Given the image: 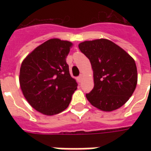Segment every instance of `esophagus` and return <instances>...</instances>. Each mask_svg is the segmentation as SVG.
<instances>
[{"label":"esophagus","instance_id":"1","mask_svg":"<svg viewBox=\"0 0 151 151\" xmlns=\"http://www.w3.org/2000/svg\"><path fill=\"white\" fill-rule=\"evenodd\" d=\"M82 74H80V75L78 77V81L79 82H81L82 81Z\"/></svg>","mask_w":151,"mask_h":151}]
</instances>
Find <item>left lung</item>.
Listing matches in <instances>:
<instances>
[{
  "label": "left lung",
  "mask_w": 151,
  "mask_h": 151,
  "mask_svg": "<svg viewBox=\"0 0 151 151\" xmlns=\"http://www.w3.org/2000/svg\"><path fill=\"white\" fill-rule=\"evenodd\" d=\"M80 51L91 61L94 73V88L86 99L94 107L111 111L120 108L132 96L137 82L134 60L110 40L85 41Z\"/></svg>",
  "instance_id": "1"
}]
</instances>
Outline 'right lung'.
I'll list each match as a JSON object with an SVG mask.
<instances>
[{
	"label": "right lung",
	"instance_id": "add662e5",
	"mask_svg": "<svg viewBox=\"0 0 151 151\" xmlns=\"http://www.w3.org/2000/svg\"><path fill=\"white\" fill-rule=\"evenodd\" d=\"M72 43L51 39L37 47L22 61L19 82L26 99L47 116L68 108L78 84L69 74L66 57Z\"/></svg>",
	"mask_w": 151,
	"mask_h": 151
}]
</instances>
